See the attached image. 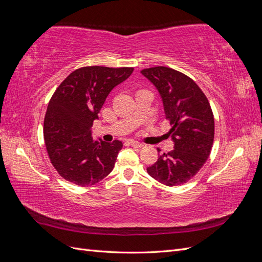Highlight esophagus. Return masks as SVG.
<instances>
[{
	"label": "esophagus",
	"instance_id": "obj_1",
	"mask_svg": "<svg viewBox=\"0 0 262 262\" xmlns=\"http://www.w3.org/2000/svg\"><path fill=\"white\" fill-rule=\"evenodd\" d=\"M129 143H130V145H132L134 147H143V144L140 143V142L134 141V140H129Z\"/></svg>",
	"mask_w": 262,
	"mask_h": 262
}]
</instances>
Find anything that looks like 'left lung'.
<instances>
[{
	"label": "left lung",
	"instance_id": "obj_1",
	"mask_svg": "<svg viewBox=\"0 0 262 262\" xmlns=\"http://www.w3.org/2000/svg\"><path fill=\"white\" fill-rule=\"evenodd\" d=\"M141 73L160 93L173 142V149L161 154L146 170L163 185H182L201 169L211 153L214 117L209 100L194 81L173 69L155 67Z\"/></svg>",
	"mask_w": 262,
	"mask_h": 262
}]
</instances>
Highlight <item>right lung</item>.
<instances>
[{
    "label": "right lung",
    "mask_w": 262,
    "mask_h": 262,
    "mask_svg": "<svg viewBox=\"0 0 262 262\" xmlns=\"http://www.w3.org/2000/svg\"><path fill=\"white\" fill-rule=\"evenodd\" d=\"M133 68L84 67L55 90L43 122L46 147L59 175L77 186H92L108 176L122 142L93 141L92 126L109 93Z\"/></svg>",
    "instance_id": "right-lung-1"
}]
</instances>
